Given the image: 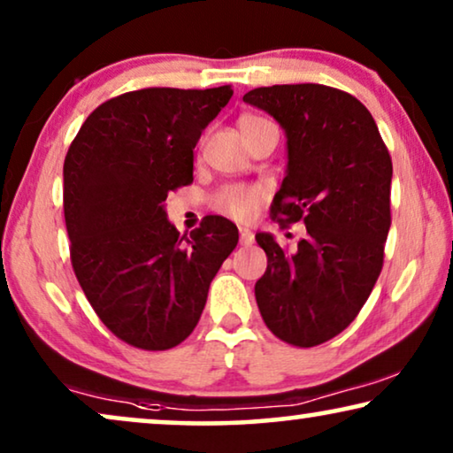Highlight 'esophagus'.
Segmentation results:
<instances>
[{
	"instance_id": "esophagus-1",
	"label": "esophagus",
	"mask_w": 453,
	"mask_h": 453,
	"mask_svg": "<svg viewBox=\"0 0 453 453\" xmlns=\"http://www.w3.org/2000/svg\"><path fill=\"white\" fill-rule=\"evenodd\" d=\"M239 234H241V243H243V245H251L253 243V233L250 231V228L241 226L239 228Z\"/></svg>"
}]
</instances>
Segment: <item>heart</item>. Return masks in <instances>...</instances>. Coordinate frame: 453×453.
Instances as JSON below:
<instances>
[{
  "label": "heart",
  "mask_w": 453,
  "mask_h": 453,
  "mask_svg": "<svg viewBox=\"0 0 453 453\" xmlns=\"http://www.w3.org/2000/svg\"><path fill=\"white\" fill-rule=\"evenodd\" d=\"M264 121L257 115H243L239 119V129L243 132L247 126ZM262 202V189L253 188V185H231V188L222 189L216 197V208L222 214L231 216L234 220H250Z\"/></svg>",
  "instance_id": "1"
}]
</instances>
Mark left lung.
I'll list each match as a JSON object with an SVG mask.
<instances>
[{"mask_svg":"<svg viewBox=\"0 0 453 453\" xmlns=\"http://www.w3.org/2000/svg\"><path fill=\"white\" fill-rule=\"evenodd\" d=\"M243 101L287 134V177L272 219L282 228L299 220L307 226L295 253L270 233L256 234L268 256L256 301L274 336L311 349L350 326L380 278L392 225V158L367 107L349 92L276 84Z\"/></svg>","mask_w":453,"mask_h":453,"instance_id":"left-lung-1","label":"left lung"}]
</instances>
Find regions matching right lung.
<instances>
[{"label": "right lung", "mask_w": 453, "mask_h": 453, "mask_svg": "<svg viewBox=\"0 0 453 453\" xmlns=\"http://www.w3.org/2000/svg\"><path fill=\"white\" fill-rule=\"evenodd\" d=\"M231 96V86L126 92L92 111L65 154L73 272L103 324L135 349H173L194 332L239 243L222 216L179 237L165 212L169 191L194 181V148Z\"/></svg>", "instance_id": "obj_1"}]
</instances>
